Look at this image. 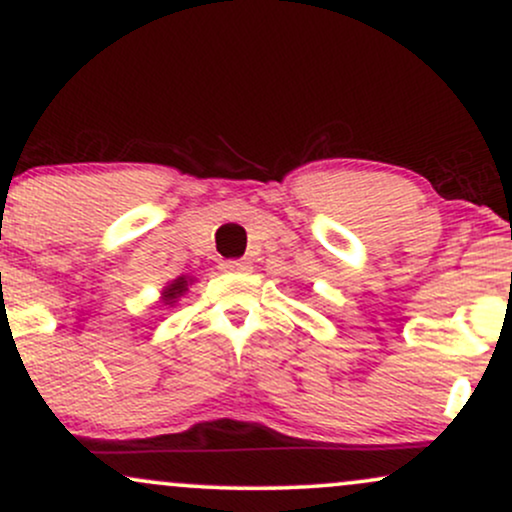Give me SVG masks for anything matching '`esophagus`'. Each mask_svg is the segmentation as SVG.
<instances>
[{"instance_id":"34e87169","label":"esophagus","mask_w":512,"mask_h":512,"mask_svg":"<svg viewBox=\"0 0 512 512\" xmlns=\"http://www.w3.org/2000/svg\"><path fill=\"white\" fill-rule=\"evenodd\" d=\"M221 269H223V272H248L250 264L243 262V260H223Z\"/></svg>"}]
</instances>
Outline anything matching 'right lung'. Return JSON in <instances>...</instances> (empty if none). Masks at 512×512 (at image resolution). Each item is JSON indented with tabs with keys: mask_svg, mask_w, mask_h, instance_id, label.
I'll list each match as a JSON object with an SVG mask.
<instances>
[{
	"mask_svg": "<svg viewBox=\"0 0 512 512\" xmlns=\"http://www.w3.org/2000/svg\"><path fill=\"white\" fill-rule=\"evenodd\" d=\"M192 284V279L190 276H178V279H173V281H168L166 286H163V291H161V303L163 305H168V308H173L175 303L180 301V296L182 293H187V286Z\"/></svg>",
	"mask_w": 512,
	"mask_h": 512,
	"instance_id": "right-lung-1",
	"label": "right lung"
}]
</instances>
